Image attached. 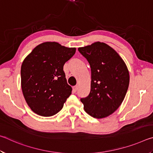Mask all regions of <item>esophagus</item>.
<instances>
[{"instance_id":"34e87169","label":"esophagus","mask_w":153,"mask_h":153,"mask_svg":"<svg viewBox=\"0 0 153 153\" xmlns=\"http://www.w3.org/2000/svg\"><path fill=\"white\" fill-rule=\"evenodd\" d=\"M77 88H78V86H74V87H73V92H76L77 91Z\"/></svg>"}]
</instances>
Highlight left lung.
Here are the masks:
<instances>
[{
  "mask_svg": "<svg viewBox=\"0 0 153 153\" xmlns=\"http://www.w3.org/2000/svg\"><path fill=\"white\" fill-rule=\"evenodd\" d=\"M91 68L90 94L80 100L90 116L101 119L115 112L128 91L129 75L125 62L113 48L104 42L78 48Z\"/></svg>",
  "mask_w": 153,
  "mask_h": 153,
  "instance_id": "left-lung-1",
  "label": "left lung"
}]
</instances>
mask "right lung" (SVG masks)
I'll use <instances>...</instances> for the list:
<instances>
[{"label":"right lung","mask_w":153,"mask_h":153,"mask_svg":"<svg viewBox=\"0 0 153 153\" xmlns=\"http://www.w3.org/2000/svg\"><path fill=\"white\" fill-rule=\"evenodd\" d=\"M55 42H46L33 48L21 67L23 94L37 115L50 117L59 112L71 94L63 65L76 53Z\"/></svg>","instance_id":"obj_1"}]
</instances>
